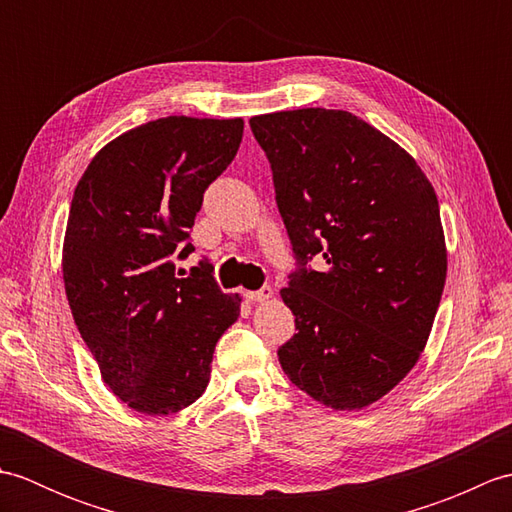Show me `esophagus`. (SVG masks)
I'll return each instance as SVG.
<instances>
[{"instance_id": "1", "label": "esophagus", "mask_w": 512, "mask_h": 512, "mask_svg": "<svg viewBox=\"0 0 512 512\" xmlns=\"http://www.w3.org/2000/svg\"><path fill=\"white\" fill-rule=\"evenodd\" d=\"M244 297H246L248 301H253V303H257V301H268V299H273V288L264 286V288H259V290H246Z\"/></svg>"}]
</instances>
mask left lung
I'll return each mask as SVG.
<instances>
[{
	"instance_id": "obj_1",
	"label": "left lung",
	"mask_w": 512,
	"mask_h": 512,
	"mask_svg": "<svg viewBox=\"0 0 512 512\" xmlns=\"http://www.w3.org/2000/svg\"><path fill=\"white\" fill-rule=\"evenodd\" d=\"M250 129L299 264L281 290L297 325L281 369L325 407L363 409L411 372L431 334L447 281L436 191L350 112L262 114ZM312 256L329 264L323 274L307 268Z\"/></svg>"
}]
</instances>
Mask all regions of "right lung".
Wrapping results in <instances>:
<instances>
[{
	"mask_svg": "<svg viewBox=\"0 0 512 512\" xmlns=\"http://www.w3.org/2000/svg\"><path fill=\"white\" fill-rule=\"evenodd\" d=\"M242 118L167 116L107 143L74 189L63 284L103 383L127 407L169 416L198 400L215 343L239 317V295L189 257L204 191L231 165Z\"/></svg>",
	"mask_w": 512,
	"mask_h": 512,
	"instance_id": "right-lung-1",
	"label": "right lung"
}]
</instances>
